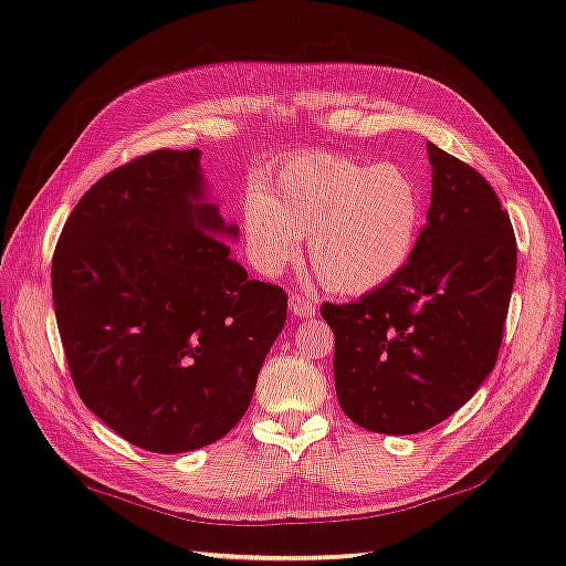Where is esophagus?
Returning <instances> with one entry per match:
<instances>
[{
  "mask_svg": "<svg viewBox=\"0 0 566 566\" xmlns=\"http://www.w3.org/2000/svg\"><path fill=\"white\" fill-rule=\"evenodd\" d=\"M290 310H292L294 317L310 319V317H314V312H317V304H314L312 296L300 294V292H292L290 294Z\"/></svg>",
  "mask_w": 566,
  "mask_h": 566,
  "instance_id": "1",
  "label": "esophagus"
}]
</instances>
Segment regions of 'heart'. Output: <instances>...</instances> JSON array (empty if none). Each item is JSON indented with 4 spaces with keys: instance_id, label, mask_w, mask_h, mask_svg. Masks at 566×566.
Listing matches in <instances>:
<instances>
[{
    "instance_id": "b5f03b06",
    "label": "heart",
    "mask_w": 566,
    "mask_h": 566,
    "mask_svg": "<svg viewBox=\"0 0 566 566\" xmlns=\"http://www.w3.org/2000/svg\"><path fill=\"white\" fill-rule=\"evenodd\" d=\"M424 199L397 161L364 165L337 151H304L266 169L244 199L249 254L274 274L300 254L337 294L379 290L405 270L419 244Z\"/></svg>"
}]
</instances>
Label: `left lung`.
I'll return each mask as SVG.
<instances>
[{
  "mask_svg": "<svg viewBox=\"0 0 566 566\" xmlns=\"http://www.w3.org/2000/svg\"><path fill=\"white\" fill-rule=\"evenodd\" d=\"M432 205L409 264L359 302L322 304L334 385L354 424L417 434L472 399L494 369L516 274V239L474 167L427 147Z\"/></svg>",
  "mask_w": 566,
  "mask_h": 566,
  "instance_id": "1",
  "label": "left lung"
}]
</instances>
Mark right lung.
<instances>
[{
    "label": "right lung",
    "instance_id": "1",
    "mask_svg": "<svg viewBox=\"0 0 566 566\" xmlns=\"http://www.w3.org/2000/svg\"><path fill=\"white\" fill-rule=\"evenodd\" d=\"M199 149H157L76 202L52 260V300L84 405L157 454L222 439L252 401L286 322L282 286L249 280L219 237Z\"/></svg>",
    "mask_w": 566,
    "mask_h": 566
}]
</instances>
